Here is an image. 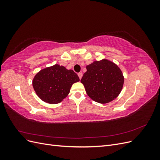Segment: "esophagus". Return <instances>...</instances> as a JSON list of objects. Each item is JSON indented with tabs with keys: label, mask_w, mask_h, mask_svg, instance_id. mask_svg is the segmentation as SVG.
Here are the masks:
<instances>
[{
	"label": "esophagus",
	"mask_w": 160,
	"mask_h": 160,
	"mask_svg": "<svg viewBox=\"0 0 160 160\" xmlns=\"http://www.w3.org/2000/svg\"><path fill=\"white\" fill-rule=\"evenodd\" d=\"M78 76H79V79H81L82 76H83V73H82V72H79V73H78Z\"/></svg>",
	"instance_id": "obj_1"
}]
</instances>
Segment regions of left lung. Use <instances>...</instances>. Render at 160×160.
I'll use <instances>...</instances> for the list:
<instances>
[{
	"label": "left lung",
	"instance_id": "8db88e82",
	"mask_svg": "<svg viewBox=\"0 0 160 160\" xmlns=\"http://www.w3.org/2000/svg\"><path fill=\"white\" fill-rule=\"evenodd\" d=\"M86 69L81 82L91 99L104 104L118 98L123 88L124 77L117 65L103 59L93 61Z\"/></svg>",
	"mask_w": 160,
	"mask_h": 160
}]
</instances>
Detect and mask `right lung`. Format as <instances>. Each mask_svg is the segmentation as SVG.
<instances>
[{"label": "right lung", "mask_w": 160, "mask_h": 160, "mask_svg": "<svg viewBox=\"0 0 160 160\" xmlns=\"http://www.w3.org/2000/svg\"><path fill=\"white\" fill-rule=\"evenodd\" d=\"M79 81L73 71L55 64L38 72L33 78L32 87L42 101L57 104L69 95L72 85Z\"/></svg>", "instance_id": "add662e5"}]
</instances>
